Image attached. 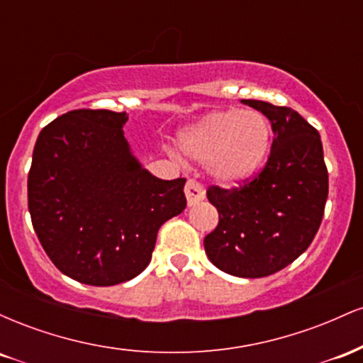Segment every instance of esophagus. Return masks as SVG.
Instances as JSON below:
<instances>
[{
	"mask_svg": "<svg viewBox=\"0 0 363 363\" xmlns=\"http://www.w3.org/2000/svg\"><path fill=\"white\" fill-rule=\"evenodd\" d=\"M184 193H186V199H187V205L194 206L196 203L203 201L205 199V189H203L201 184H198L196 181H187V184L184 187Z\"/></svg>",
	"mask_w": 363,
	"mask_h": 363,
	"instance_id": "1",
	"label": "esophagus"
}]
</instances>
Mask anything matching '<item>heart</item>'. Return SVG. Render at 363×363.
Instances as JSON below:
<instances>
[{"label":"heart","instance_id":"1","mask_svg":"<svg viewBox=\"0 0 363 363\" xmlns=\"http://www.w3.org/2000/svg\"><path fill=\"white\" fill-rule=\"evenodd\" d=\"M268 118L252 109L215 111L179 133L187 157L206 164L208 174L223 186H239L254 177L272 148Z\"/></svg>","mask_w":363,"mask_h":363}]
</instances>
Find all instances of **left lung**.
Masks as SVG:
<instances>
[{"label": "left lung", "instance_id": "1", "mask_svg": "<svg viewBox=\"0 0 363 363\" xmlns=\"http://www.w3.org/2000/svg\"><path fill=\"white\" fill-rule=\"evenodd\" d=\"M242 104L272 123V153L259 176L240 189H208L220 222L205 237V251L225 273L262 278L294 262L318 234L328 169L318 129L297 111L264 101Z\"/></svg>", "mask_w": 363, "mask_h": 363}]
</instances>
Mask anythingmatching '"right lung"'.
I'll use <instances>...</instances> for the list:
<instances>
[{
    "mask_svg": "<svg viewBox=\"0 0 363 363\" xmlns=\"http://www.w3.org/2000/svg\"><path fill=\"white\" fill-rule=\"evenodd\" d=\"M126 112L72 111L35 141L28 211L44 251L73 280L111 286L138 277L162 223L186 208V179L164 181L135 157Z\"/></svg>",
    "mask_w": 363,
    "mask_h": 363,
    "instance_id": "1",
    "label": "right lung"
}]
</instances>
